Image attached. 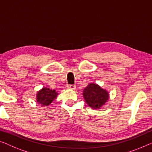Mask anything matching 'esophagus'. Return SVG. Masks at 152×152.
<instances>
[{
  "instance_id": "34e87169",
  "label": "esophagus",
  "mask_w": 152,
  "mask_h": 152,
  "mask_svg": "<svg viewBox=\"0 0 152 152\" xmlns=\"http://www.w3.org/2000/svg\"><path fill=\"white\" fill-rule=\"evenodd\" d=\"M67 88H69V89H71V90H75V88H76V86H75V85H72V84L68 85Z\"/></svg>"
}]
</instances>
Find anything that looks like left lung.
Masks as SVG:
<instances>
[{"label":"left lung","instance_id":"8db88e82","mask_svg":"<svg viewBox=\"0 0 152 152\" xmlns=\"http://www.w3.org/2000/svg\"><path fill=\"white\" fill-rule=\"evenodd\" d=\"M83 97L89 107L93 109H98L108 101L109 94L98 84L91 83L83 91Z\"/></svg>","mask_w":152,"mask_h":152}]
</instances>
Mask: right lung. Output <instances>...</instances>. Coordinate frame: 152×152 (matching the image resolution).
I'll list each match as a JSON object with an SVG mask.
<instances>
[{"mask_svg":"<svg viewBox=\"0 0 152 152\" xmlns=\"http://www.w3.org/2000/svg\"><path fill=\"white\" fill-rule=\"evenodd\" d=\"M59 95L55 90H52L47 87H43L37 93V102L41 106L48 107Z\"/></svg>","mask_w":152,"mask_h":152,"instance_id":"right-lung-1","label":"right lung"}]
</instances>
